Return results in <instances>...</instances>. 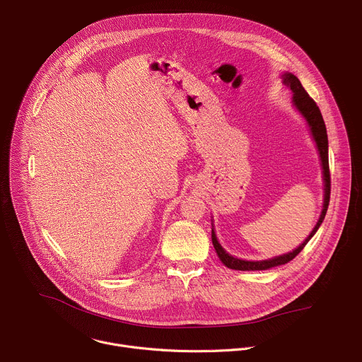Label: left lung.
<instances>
[{"instance_id":"obj_1","label":"left lung","mask_w":362,"mask_h":362,"mask_svg":"<svg viewBox=\"0 0 362 362\" xmlns=\"http://www.w3.org/2000/svg\"><path fill=\"white\" fill-rule=\"evenodd\" d=\"M284 77V83L285 86H288L292 91H293V105L296 106V109L303 115V117L306 119L309 127H311V132H313V136H314V140L318 146V150H320V156H321V162H322V169H324V180H325V199H324V209H322V214H321V218L317 223V226L314 228V230L311 232V235H309L305 242L298 246L295 250H292L291 253H286V255H282V256H278V257H274V259H269V261H261V262H249V261H242V259H238V257H233L230 256L229 253L225 252V249L219 245L216 236H215V232L212 230V242H214V246L216 249V253L219 256V259L223 262V265H226L228 268L230 269H235V271H264V269H269L272 267H278V265H285L288 264L289 261H292L293 257L305 247V245L309 242V239H311L315 232L318 230V228L321 226L325 215H327V211H328V204H329V196H331V173H329V162H328V136H327V127H325V123H324V119H322V115H321V110L320 107L317 106V103L314 101L313 97H309V94L305 91V88L302 87L300 81L291 73H286L282 76Z\"/></svg>"}]
</instances>
